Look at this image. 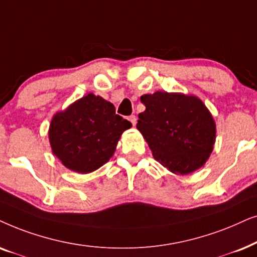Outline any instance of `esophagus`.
Masks as SVG:
<instances>
[{"label": "esophagus", "instance_id": "obj_1", "mask_svg": "<svg viewBox=\"0 0 257 257\" xmlns=\"http://www.w3.org/2000/svg\"><path fill=\"white\" fill-rule=\"evenodd\" d=\"M129 121L132 122L133 125H136V122H138V118H136L135 115H132V116H129Z\"/></svg>", "mask_w": 257, "mask_h": 257}]
</instances>
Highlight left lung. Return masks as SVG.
I'll use <instances>...</instances> for the list:
<instances>
[{"label": "left lung", "mask_w": 257, "mask_h": 257, "mask_svg": "<svg viewBox=\"0 0 257 257\" xmlns=\"http://www.w3.org/2000/svg\"><path fill=\"white\" fill-rule=\"evenodd\" d=\"M146 110L136 128L154 159L174 174L188 175L203 167L216 140V123L195 95L156 91L141 96Z\"/></svg>", "instance_id": "1"}]
</instances>
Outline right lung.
Here are the masks:
<instances>
[{
    "instance_id": "add662e5",
    "label": "right lung",
    "mask_w": 257,
    "mask_h": 257,
    "mask_svg": "<svg viewBox=\"0 0 257 257\" xmlns=\"http://www.w3.org/2000/svg\"><path fill=\"white\" fill-rule=\"evenodd\" d=\"M129 128L132 123L116 115L114 104L89 93L53 116L48 136L51 152L66 168L89 174L110 160Z\"/></svg>"
}]
</instances>
